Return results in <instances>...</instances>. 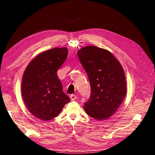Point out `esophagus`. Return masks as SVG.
<instances>
[{
  "instance_id": "esophagus-1",
  "label": "esophagus",
  "mask_w": 155,
  "mask_h": 155,
  "mask_svg": "<svg viewBox=\"0 0 155 155\" xmlns=\"http://www.w3.org/2000/svg\"><path fill=\"white\" fill-rule=\"evenodd\" d=\"M77 98V96L75 95V94H72L71 96H70V99H71V100L74 101Z\"/></svg>"
}]
</instances>
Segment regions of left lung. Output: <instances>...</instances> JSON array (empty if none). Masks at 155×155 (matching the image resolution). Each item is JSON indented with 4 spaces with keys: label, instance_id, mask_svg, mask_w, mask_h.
Listing matches in <instances>:
<instances>
[{
    "label": "left lung",
    "instance_id": "1",
    "mask_svg": "<svg viewBox=\"0 0 155 155\" xmlns=\"http://www.w3.org/2000/svg\"><path fill=\"white\" fill-rule=\"evenodd\" d=\"M78 55L88 75L91 88L84 109L93 118L106 120L118 110L126 96L122 66L110 51L95 46L81 48Z\"/></svg>",
    "mask_w": 155,
    "mask_h": 155
}]
</instances>
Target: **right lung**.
<instances>
[{
  "label": "right lung",
  "mask_w": 155,
  "mask_h": 155,
  "mask_svg": "<svg viewBox=\"0 0 155 155\" xmlns=\"http://www.w3.org/2000/svg\"><path fill=\"white\" fill-rule=\"evenodd\" d=\"M68 55L66 47L39 54L28 64L22 76L21 93L31 114L47 121L58 116L70 100L63 91L57 71Z\"/></svg>",
  "instance_id": "obj_1"
}]
</instances>
